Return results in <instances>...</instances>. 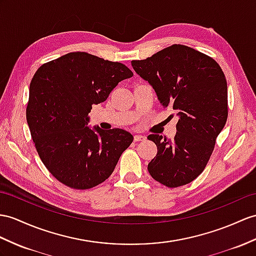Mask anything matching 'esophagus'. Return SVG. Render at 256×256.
<instances>
[{"mask_svg": "<svg viewBox=\"0 0 256 256\" xmlns=\"http://www.w3.org/2000/svg\"><path fill=\"white\" fill-rule=\"evenodd\" d=\"M134 140L136 142H139V141H144L146 140V136H141V134H136L134 136Z\"/></svg>", "mask_w": 256, "mask_h": 256, "instance_id": "1", "label": "esophagus"}]
</instances>
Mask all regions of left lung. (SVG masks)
<instances>
[{"label": "left lung", "mask_w": 256, "mask_h": 256, "mask_svg": "<svg viewBox=\"0 0 256 256\" xmlns=\"http://www.w3.org/2000/svg\"><path fill=\"white\" fill-rule=\"evenodd\" d=\"M132 68L152 86L163 108L177 112L174 139L150 134L158 154L150 175L170 188L191 182L204 170L228 116L227 81L220 66L196 50L174 44Z\"/></svg>", "instance_id": "8db88e82"}]
</instances>
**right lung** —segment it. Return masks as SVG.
<instances>
[{
  "instance_id": "right-lung-1",
  "label": "right lung",
  "mask_w": 256,
  "mask_h": 256,
  "mask_svg": "<svg viewBox=\"0 0 256 256\" xmlns=\"http://www.w3.org/2000/svg\"><path fill=\"white\" fill-rule=\"evenodd\" d=\"M128 67L84 52H72L43 64L30 82L27 122L48 170L74 189H90L114 172L134 141L126 130L90 128L93 104L104 102Z\"/></svg>"
}]
</instances>
